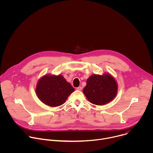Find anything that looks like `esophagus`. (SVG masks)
<instances>
[{
	"label": "esophagus",
	"mask_w": 153,
	"mask_h": 153,
	"mask_svg": "<svg viewBox=\"0 0 153 153\" xmlns=\"http://www.w3.org/2000/svg\"><path fill=\"white\" fill-rule=\"evenodd\" d=\"M77 90H79V91H81L82 90V87L81 86H79V87H77V88H76Z\"/></svg>",
	"instance_id": "1"
}]
</instances>
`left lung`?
Instances as JSON below:
<instances>
[{
  "mask_svg": "<svg viewBox=\"0 0 153 153\" xmlns=\"http://www.w3.org/2000/svg\"><path fill=\"white\" fill-rule=\"evenodd\" d=\"M117 83L110 73L93 74L87 79L83 93L91 103L103 105L112 101L117 95Z\"/></svg>",
  "mask_w": 153,
  "mask_h": 153,
  "instance_id": "obj_1",
  "label": "left lung"
}]
</instances>
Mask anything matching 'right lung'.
Masks as SVG:
<instances>
[{
	"label": "right lung",
	"instance_id": "right-lung-1",
	"mask_svg": "<svg viewBox=\"0 0 153 153\" xmlns=\"http://www.w3.org/2000/svg\"><path fill=\"white\" fill-rule=\"evenodd\" d=\"M74 88L63 76L45 74L38 80L36 93L44 104L56 107L63 104Z\"/></svg>",
	"mask_w": 153,
	"mask_h": 153
}]
</instances>
